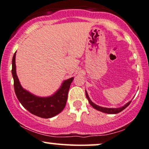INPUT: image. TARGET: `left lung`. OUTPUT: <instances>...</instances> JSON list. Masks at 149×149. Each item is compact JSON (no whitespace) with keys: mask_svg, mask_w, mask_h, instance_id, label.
<instances>
[{"mask_svg":"<svg viewBox=\"0 0 149 149\" xmlns=\"http://www.w3.org/2000/svg\"><path fill=\"white\" fill-rule=\"evenodd\" d=\"M86 96L87 99H88L90 104L94 108V109L98 110V111H102V112H104L106 113H111V114H115V113H118L120 112V111H123V109H125V108H126L131 103V101H130V102H128L127 104H125L123 107H120V108H117V109H116V108H105V107H100L98 105H97V104H94V103L91 100L90 98H89L88 95V93H87L86 91Z\"/></svg>","mask_w":149,"mask_h":149,"instance_id":"8db88e82","label":"left lung"}]
</instances>
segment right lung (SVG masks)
I'll use <instances>...</instances> for the list:
<instances>
[{"mask_svg": "<svg viewBox=\"0 0 149 149\" xmlns=\"http://www.w3.org/2000/svg\"><path fill=\"white\" fill-rule=\"evenodd\" d=\"M15 53L12 58V73L14 79V88L19 101L29 112L43 118H49L58 114L63 110L68 99V93L74 77L65 80L62 86L54 95L48 97H39L24 90L19 83L16 73Z\"/></svg>", "mask_w": 149, "mask_h": 149, "instance_id": "add662e5", "label": "right lung"}]
</instances>
